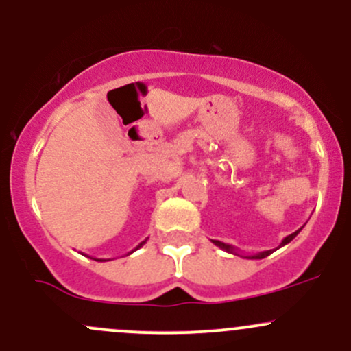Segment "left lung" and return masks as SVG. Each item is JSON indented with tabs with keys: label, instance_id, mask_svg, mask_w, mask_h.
Returning a JSON list of instances; mask_svg holds the SVG:
<instances>
[{
	"label": "left lung",
	"instance_id": "1",
	"mask_svg": "<svg viewBox=\"0 0 351 351\" xmlns=\"http://www.w3.org/2000/svg\"><path fill=\"white\" fill-rule=\"evenodd\" d=\"M301 228H302V227H301ZM301 228H300V230L293 232V234H291V235H287V237H284V239H282V242H281V245H279V247L286 245V243H289L291 241H293V239L296 237L298 234H300V232H301ZM212 242L215 243L217 247H220V249H223L225 252H228V254H234V256H241V254L237 252V249H235V247H232V245H228V243H223V242H220V241H212ZM269 254H271V250H264V252L254 254V256H245V259H264V257H267ZM242 257H243V256H242Z\"/></svg>",
	"mask_w": 351,
	"mask_h": 351
}]
</instances>
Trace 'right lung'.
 I'll use <instances>...</instances> for the list:
<instances>
[{
  "instance_id": "1",
  "label": "right lung",
  "mask_w": 351,
  "mask_h": 351,
  "mask_svg": "<svg viewBox=\"0 0 351 351\" xmlns=\"http://www.w3.org/2000/svg\"><path fill=\"white\" fill-rule=\"evenodd\" d=\"M145 243H146V241H143L141 243H139V245H138V247H136V249H134V250H138V249H139V247H143V245H145ZM134 250H131V252H129V254H132V252H134ZM97 261H101V259H97Z\"/></svg>"
}]
</instances>
